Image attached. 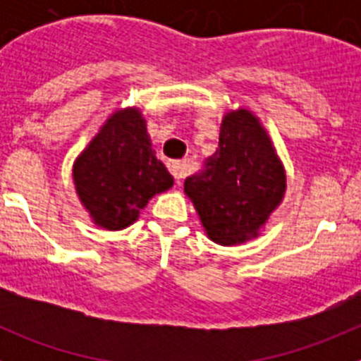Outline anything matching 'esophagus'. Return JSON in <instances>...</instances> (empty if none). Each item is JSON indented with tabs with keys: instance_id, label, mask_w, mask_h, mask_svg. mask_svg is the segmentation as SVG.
<instances>
[{
	"instance_id": "34e87169",
	"label": "esophagus",
	"mask_w": 361,
	"mask_h": 361,
	"mask_svg": "<svg viewBox=\"0 0 361 361\" xmlns=\"http://www.w3.org/2000/svg\"><path fill=\"white\" fill-rule=\"evenodd\" d=\"M170 171H171V175L175 177V180H177V183H180V180H183L188 173V164L183 161H173V162H170Z\"/></svg>"
}]
</instances>
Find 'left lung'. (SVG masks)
I'll list each match as a JSON object with an SVG mask.
<instances>
[{
	"label": "left lung",
	"mask_w": 361,
	"mask_h": 361,
	"mask_svg": "<svg viewBox=\"0 0 361 361\" xmlns=\"http://www.w3.org/2000/svg\"><path fill=\"white\" fill-rule=\"evenodd\" d=\"M288 190L286 168L269 133L247 108L226 111L219 149L184 180L209 240L238 245L260 237Z\"/></svg>",
	"instance_id": "8db88e82"
}]
</instances>
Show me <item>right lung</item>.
Returning a JSON list of instances; mask_svg holds the SVG:
<instances>
[{"instance_id":"right-lung-1","label":"right lung","mask_w":361,"mask_h":361,"mask_svg":"<svg viewBox=\"0 0 361 361\" xmlns=\"http://www.w3.org/2000/svg\"><path fill=\"white\" fill-rule=\"evenodd\" d=\"M72 178L92 222L108 231L132 226L152 197L173 186L137 106L108 116L73 161Z\"/></svg>"}]
</instances>
